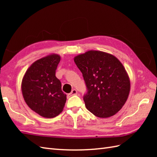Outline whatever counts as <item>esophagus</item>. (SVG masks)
<instances>
[{
	"label": "esophagus",
	"mask_w": 157,
	"mask_h": 157,
	"mask_svg": "<svg viewBox=\"0 0 157 157\" xmlns=\"http://www.w3.org/2000/svg\"><path fill=\"white\" fill-rule=\"evenodd\" d=\"M77 94H78V92H77L76 90L73 89V90L71 92V93H69V95L70 96H74V95H76Z\"/></svg>",
	"instance_id": "34e87169"
}]
</instances>
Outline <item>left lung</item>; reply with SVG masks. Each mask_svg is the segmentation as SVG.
I'll list each match as a JSON object with an SVG mask.
<instances>
[{
    "label": "left lung",
    "mask_w": 157,
    "mask_h": 157,
    "mask_svg": "<svg viewBox=\"0 0 157 157\" xmlns=\"http://www.w3.org/2000/svg\"><path fill=\"white\" fill-rule=\"evenodd\" d=\"M74 62L87 87L86 109L101 118L116 114L130 91L129 78L122 63L111 54L92 50L75 56Z\"/></svg>",
    "instance_id": "8db88e82"
}]
</instances>
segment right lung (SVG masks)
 <instances>
[{"mask_svg":"<svg viewBox=\"0 0 157 157\" xmlns=\"http://www.w3.org/2000/svg\"><path fill=\"white\" fill-rule=\"evenodd\" d=\"M61 56L51 54L33 63L21 82L22 94L26 104L38 115L53 118L61 113L66 102L61 83L55 76Z\"/></svg>","mask_w":157,"mask_h":157,"instance_id":"1","label":"right lung"}]
</instances>
